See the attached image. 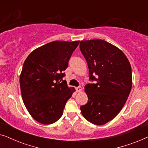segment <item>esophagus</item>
I'll return each mask as SVG.
<instances>
[{"label":"esophagus","instance_id":"esophagus-1","mask_svg":"<svg viewBox=\"0 0 148 148\" xmlns=\"http://www.w3.org/2000/svg\"><path fill=\"white\" fill-rule=\"evenodd\" d=\"M75 90H76L77 92H82V87H77V88H75Z\"/></svg>","mask_w":148,"mask_h":148}]
</instances>
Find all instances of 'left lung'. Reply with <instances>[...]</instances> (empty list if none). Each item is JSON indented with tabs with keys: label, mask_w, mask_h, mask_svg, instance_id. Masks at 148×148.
<instances>
[{
	"label": "left lung",
	"mask_w": 148,
	"mask_h": 148,
	"mask_svg": "<svg viewBox=\"0 0 148 148\" xmlns=\"http://www.w3.org/2000/svg\"><path fill=\"white\" fill-rule=\"evenodd\" d=\"M79 47L88 63L90 79L96 81L85 86L88 101L80 107L81 112L89 122L104 125L122 110L130 94V62L122 50L104 40L81 41Z\"/></svg>",
	"instance_id": "1"
}]
</instances>
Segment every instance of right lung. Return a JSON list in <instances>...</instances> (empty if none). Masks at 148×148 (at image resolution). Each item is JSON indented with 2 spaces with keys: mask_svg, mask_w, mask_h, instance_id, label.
Listing matches in <instances>:
<instances>
[{
  "mask_svg": "<svg viewBox=\"0 0 148 148\" xmlns=\"http://www.w3.org/2000/svg\"><path fill=\"white\" fill-rule=\"evenodd\" d=\"M79 41H54L36 48L24 62L19 83L23 103L38 123H55L75 90L69 88L64 71Z\"/></svg>",
  "mask_w": 148,
  "mask_h": 148,
  "instance_id": "add662e5",
  "label": "right lung"
}]
</instances>
